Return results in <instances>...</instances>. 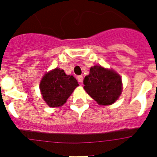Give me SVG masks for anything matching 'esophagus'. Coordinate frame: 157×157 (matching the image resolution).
Listing matches in <instances>:
<instances>
[{"mask_svg": "<svg viewBox=\"0 0 157 157\" xmlns=\"http://www.w3.org/2000/svg\"><path fill=\"white\" fill-rule=\"evenodd\" d=\"M77 80H78L79 83H82V82H83V76H81V75L77 76Z\"/></svg>", "mask_w": 157, "mask_h": 157, "instance_id": "obj_1", "label": "esophagus"}]
</instances>
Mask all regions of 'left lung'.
Wrapping results in <instances>:
<instances>
[{
    "mask_svg": "<svg viewBox=\"0 0 157 157\" xmlns=\"http://www.w3.org/2000/svg\"><path fill=\"white\" fill-rule=\"evenodd\" d=\"M84 90L99 105L113 104L122 92V82L119 74L112 69L93 66L90 74L83 80Z\"/></svg>",
    "mask_w": 157,
    "mask_h": 157,
    "instance_id": "1",
    "label": "left lung"
}]
</instances>
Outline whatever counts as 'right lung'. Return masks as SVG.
Wrapping results in <instances>:
<instances>
[{
    "mask_svg": "<svg viewBox=\"0 0 157 157\" xmlns=\"http://www.w3.org/2000/svg\"><path fill=\"white\" fill-rule=\"evenodd\" d=\"M78 86L75 77L67 75L64 70L55 68L44 75L39 88L47 105L54 108L64 105Z\"/></svg>",
    "mask_w": 157,
    "mask_h": 157,
    "instance_id": "obj_1",
    "label": "right lung"
}]
</instances>
